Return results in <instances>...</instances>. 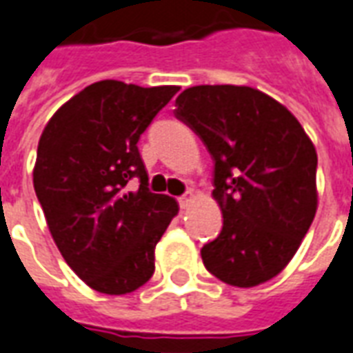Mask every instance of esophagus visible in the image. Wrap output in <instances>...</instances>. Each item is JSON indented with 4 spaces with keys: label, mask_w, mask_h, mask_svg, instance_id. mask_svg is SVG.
Here are the masks:
<instances>
[{
    "label": "esophagus",
    "mask_w": 353,
    "mask_h": 353,
    "mask_svg": "<svg viewBox=\"0 0 353 353\" xmlns=\"http://www.w3.org/2000/svg\"><path fill=\"white\" fill-rule=\"evenodd\" d=\"M193 199H195V193H193V192H188L186 195H182V197L179 199L180 208H188V206L193 203Z\"/></svg>",
    "instance_id": "esophagus-1"
}]
</instances>
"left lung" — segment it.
<instances>
[{
  "label": "left lung",
  "mask_w": 353,
  "mask_h": 353,
  "mask_svg": "<svg viewBox=\"0 0 353 353\" xmlns=\"http://www.w3.org/2000/svg\"><path fill=\"white\" fill-rule=\"evenodd\" d=\"M176 117L212 154L223 229L201 249L206 270L251 288L292 261L318 208L316 148L299 121L248 85H195L176 98Z\"/></svg>",
  "instance_id": "obj_1"
}]
</instances>
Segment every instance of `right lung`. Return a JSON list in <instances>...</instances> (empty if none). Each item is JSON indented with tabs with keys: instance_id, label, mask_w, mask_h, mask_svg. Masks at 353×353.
I'll use <instances>...</instances> for the list:
<instances>
[{
	"instance_id": "add662e5",
	"label": "right lung",
	"mask_w": 353,
	"mask_h": 353,
	"mask_svg": "<svg viewBox=\"0 0 353 353\" xmlns=\"http://www.w3.org/2000/svg\"><path fill=\"white\" fill-rule=\"evenodd\" d=\"M179 89L97 81L42 130L33 167L37 197L66 264L97 292H134L154 274L156 243L179 203L148 190L137 141ZM132 178L140 179L134 192Z\"/></svg>"
}]
</instances>
